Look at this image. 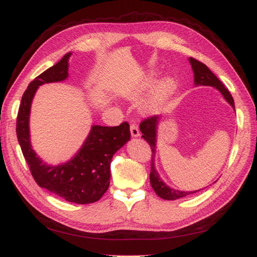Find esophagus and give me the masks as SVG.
<instances>
[{
  "mask_svg": "<svg viewBox=\"0 0 257 257\" xmlns=\"http://www.w3.org/2000/svg\"><path fill=\"white\" fill-rule=\"evenodd\" d=\"M130 130H131V134H132V137L137 138V137H140V130H139V126L137 123H131L130 125Z\"/></svg>",
  "mask_w": 257,
  "mask_h": 257,
  "instance_id": "obj_1",
  "label": "esophagus"
}]
</instances>
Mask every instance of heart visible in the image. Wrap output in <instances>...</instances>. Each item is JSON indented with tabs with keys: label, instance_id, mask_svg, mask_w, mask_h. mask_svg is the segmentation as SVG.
Returning <instances> with one entry per match:
<instances>
[{
	"label": "heart",
	"instance_id": "1",
	"mask_svg": "<svg viewBox=\"0 0 257 257\" xmlns=\"http://www.w3.org/2000/svg\"><path fill=\"white\" fill-rule=\"evenodd\" d=\"M157 83V76L154 74L145 76L144 78L140 83V91H148L152 88V87ZM176 89V83L171 78H167L160 83L157 88L154 89L151 97L148 99L145 103V109L149 112H156L161 106L166 103V100L170 97L171 94Z\"/></svg>",
	"mask_w": 257,
	"mask_h": 257
}]
</instances>
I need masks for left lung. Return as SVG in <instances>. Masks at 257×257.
<instances>
[{
  "label": "left lung",
  "instance_id": "1",
  "mask_svg": "<svg viewBox=\"0 0 257 257\" xmlns=\"http://www.w3.org/2000/svg\"><path fill=\"white\" fill-rule=\"evenodd\" d=\"M190 64L192 66L193 74H195V84L197 86L199 85H205V86H212L215 88L218 89L220 93L224 96L225 99L228 101V103L233 106L235 108L234 104V98L233 96L230 95L229 90L226 88L224 84L217 78V77L212 74L210 69L208 67L202 64L201 61L195 59V58H190ZM160 117L159 116H149V117L144 118L141 123H140V130L142 132V138L147 141L150 145V148L152 150V156L156 151V137H157V125L159 122ZM150 182H151V187L153 190L156 191L157 195L162 198V199L166 200H177L179 198L186 197L191 195V193H195L197 191H179L174 190V189L169 188L166 183H164L161 179L159 178V174L154 168V162H153V157L151 160V172H150ZM199 191V190H198Z\"/></svg>",
  "mask_w": 257,
  "mask_h": 257
}]
</instances>
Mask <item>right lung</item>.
I'll use <instances>...</instances> for the list:
<instances>
[{"mask_svg": "<svg viewBox=\"0 0 257 257\" xmlns=\"http://www.w3.org/2000/svg\"><path fill=\"white\" fill-rule=\"evenodd\" d=\"M69 57L70 53H67L59 62L29 84L19 107L17 135L23 157L38 186L67 201L85 205L99 200L107 191L110 180V160L114 153L128 141L131 132L127 122L120 123L118 126L94 125L83 148L69 162L50 167L37 157L29 138L31 101L40 85L67 78Z\"/></svg>", "mask_w": 257, "mask_h": 257, "instance_id": "right-lung-1", "label": "right lung"}]
</instances>
